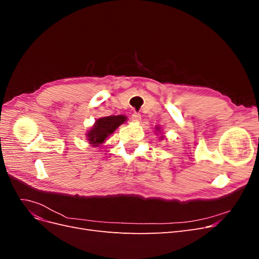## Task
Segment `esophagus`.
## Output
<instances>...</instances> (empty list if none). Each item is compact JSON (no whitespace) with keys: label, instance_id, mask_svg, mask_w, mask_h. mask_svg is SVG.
<instances>
[{"label":"esophagus","instance_id":"obj_1","mask_svg":"<svg viewBox=\"0 0 259 259\" xmlns=\"http://www.w3.org/2000/svg\"><path fill=\"white\" fill-rule=\"evenodd\" d=\"M140 120H142V115H140L139 113L137 112H134L132 114V121L135 122V123H138Z\"/></svg>","mask_w":259,"mask_h":259}]
</instances>
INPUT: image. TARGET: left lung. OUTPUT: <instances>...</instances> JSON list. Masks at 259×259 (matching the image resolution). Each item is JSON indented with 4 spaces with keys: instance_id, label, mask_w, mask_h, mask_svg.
Segmentation results:
<instances>
[{
    "instance_id": "1",
    "label": "left lung",
    "mask_w": 259,
    "mask_h": 259,
    "mask_svg": "<svg viewBox=\"0 0 259 259\" xmlns=\"http://www.w3.org/2000/svg\"><path fill=\"white\" fill-rule=\"evenodd\" d=\"M155 132H158V133H162L161 132V128H160V126H155ZM158 133H156V134H158ZM164 138V136H163V133L161 134V137H160V139H163Z\"/></svg>"
}]
</instances>
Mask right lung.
I'll return each mask as SVG.
<instances>
[{"label": "right lung", "instance_id": "obj_1", "mask_svg": "<svg viewBox=\"0 0 259 259\" xmlns=\"http://www.w3.org/2000/svg\"><path fill=\"white\" fill-rule=\"evenodd\" d=\"M127 121V117L125 115H109L99 117L93 124L91 130L86 133L88 142L92 147H99L103 145L106 139L109 138L114 131Z\"/></svg>", "mask_w": 259, "mask_h": 259}]
</instances>
